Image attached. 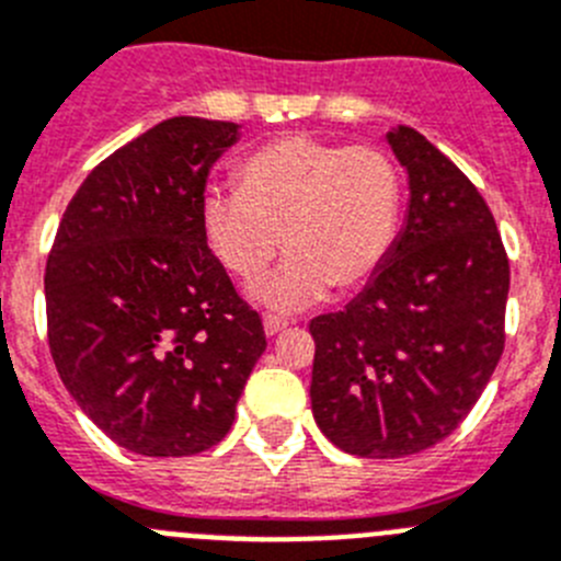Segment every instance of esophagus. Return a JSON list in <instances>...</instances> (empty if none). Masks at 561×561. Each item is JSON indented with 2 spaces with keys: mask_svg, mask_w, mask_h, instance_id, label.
<instances>
[{
  "mask_svg": "<svg viewBox=\"0 0 561 561\" xmlns=\"http://www.w3.org/2000/svg\"><path fill=\"white\" fill-rule=\"evenodd\" d=\"M263 329H265V334H268V337H274V334L285 332L287 321H285V318H276V316H265L263 318Z\"/></svg>",
  "mask_w": 561,
  "mask_h": 561,
  "instance_id": "34e87169",
  "label": "esophagus"
}]
</instances>
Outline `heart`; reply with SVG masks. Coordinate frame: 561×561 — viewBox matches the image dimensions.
<instances>
[{
    "mask_svg": "<svg viewBox=\"0 0 561 561\" xmlns=\"http://www.w3.org/2000/svg\"><path fill=\"white\" fill-rule=\"evenodd\" d=\"M401 176L376 146H343L290 133L251 151L238 191L202 198V232L218 263L254 285L290 254L260 298L274 310H298L327 293L368 285L399 229Z\"/></svg>",
    "mask_w": 561,
    "mask_h": 561,
    "instance_id": "heart-1",
    "label": "heart"
}]
</instances>
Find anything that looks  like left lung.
Here are the masks:
<instances>
[{
	"label": "left lung",
	"instance_id": "left-lung-1",
	"mask_svg": "<svg viewBox=\"0 0 561 561\" xmlns=\"http://www.w3.org/2000/svg\"><path fill=\"white\" fill-rule=\"evenodd\" d=\"M410 176L404 227L343 312L312 318L310 401L345 454H421L465 421L504 352L510 260L473 182L412 127L387 133Z\"/></svg>",
	"mask_w": 561,
	"mask_h": 561
}]
</instances>
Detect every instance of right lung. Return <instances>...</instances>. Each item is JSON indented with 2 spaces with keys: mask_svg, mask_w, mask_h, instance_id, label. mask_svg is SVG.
Segmentation results:
<instances>
[{
  "mask_svg": "<svg viewBox=\"0 0 561 561\" xmlns=\"http://www.w3.org/2000/svg\"><path fill=\"white\" fill-rule=\"evenodd\" d=\"M238 129L176 115L129 140L88 174L49 251L57 374L113 443L144 457L221 443L268 345L202 232L209 169Z\"/></svg>",
  "mask_w": 561,
  "mask_h": 561,
  "instance_id": "1",
  "label": "right lung"
}]
</instances>
